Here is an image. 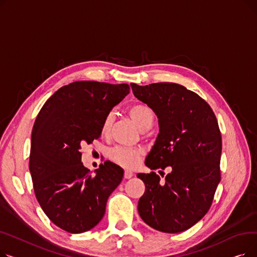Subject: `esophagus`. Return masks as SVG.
I'll list each match as a JSON object with an SVG mask.
<instances>
[{
  "instance_id": "1",
  "label": "esophagus",
  "mask_w": 257,
  "mask_h": 257,
  "mask_svg": "<svg viewBox=\"0 0 257 257\" xmlns=\"http://www.w3.org/2000/svg\"><path fill=\"white\" fill-rule=\"evenodd\" d=\"M124 176L126 179H129L133 176V172L131 170H125V173H124Z\"/></svg>"
}]
</instances>
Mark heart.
<instances>
[{"mask_svg": "<svg viewBox=\"0 0 257 257\" xmlns=\"http://www.w3.org/2000/svg\"><path fill=\"white\" fill-rule=\"evenodd\" d=\"M129 114L141 130H144L150 126L152 127L153 125L154 112L149 106L144 103H137L130 106ZM112 121L113 114L112 112H109L104 117L101 126V133L103 136H108L109 134ZM110 157L119 165H123L125 167H132L139 164V161L141 160V151L128 147L118 146L110 150Z\"/></svg>", "mask_w": 257, "mask_h": 257, "instance_id": "1", "label": "heart"}]
</instances>
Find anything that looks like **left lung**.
I'll list each match as a JSON object with an SVG mask.
<instances>
[{
	"label": "left lung",
	"instance_id": "8db88e82",
	"mask_svg": "<svg viewBox=\"0 0 257 257\" xmlns=\"http://www.w3.org/2000/svg\"><path fill=\"white\" fill-rule=\"evenodd\" d=\"M130 85L134 96L158 117L159 133L145 165L151 170H172L165 183L155 172L138 174L146 185L139 213L158 231L182 232L206 214L221 181L222 138L217 117L203 99L180 84Z\"/></svg>",
	"mask_w": 257,
	"mask_h": 257
}]
</instances>
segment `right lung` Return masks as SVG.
<instances>
[{"label":"right lung","mask_w":257,"mask_h":257,"mask_svg":"<svg viewBox=\"0 0 257 257\" xmlns=\"http://www.w3.org/2000/svg\"><path fill=\"white\" fill-rule=\"evenodd\" d=\"M129 90L128 84L76 81L54 92L35 119L29 160L35 197L47 217L67 232L96 226L123 179V169L109 160L91 176L80 149L101 137L104 117Z\"/></svg>","instance_id":"1"}]
</instances>
